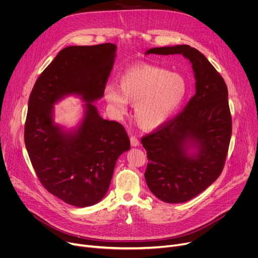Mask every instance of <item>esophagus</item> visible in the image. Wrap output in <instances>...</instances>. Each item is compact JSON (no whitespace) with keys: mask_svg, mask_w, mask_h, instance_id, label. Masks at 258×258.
Segmentation results:
<instances>
[{"mask_svg":"<svg viewBox=\"0 0 258 258\" xmlns=\"http://www.w3.org/2000/svg\"><path fill=\"white\" fill-rule=\"evenodd\" d=\"M131 144L133 147H137L140 145V141L135 136H131Z\"/></svg>","mask_w":258,"mask_h":258,"instance_id":"esophagus-1","label":"esophagus"}]
</instances>
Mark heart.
Returning a JSON list of instances; mask_svg holds the SVG:
<instances>
[{
  "instance_id": "heart-1",
  "label": "heart",
  "mask_w": 258,
  "mask_h": 258,
  "mask_svg": "<svg viewBox=\"0 0 258 258\" xmlns=\"http://www.w3.org/2000/svg\"><path fill=\"white\" fill-rule=\"evenodd\" d=\"M188 93L186 79L163 68L140 64L130 68L118 78V88L107 85L104 99L117 115L134 104V117L145 130H156L179 111Z\"/></svg>"
}]
</instances>
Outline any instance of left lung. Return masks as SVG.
I'll return each instance as SVG.
<instances>
[{"instance_id": "obj_1", "label": "left lung", "mask_w": 258, "mask_h": 258, "mask_svg": "<svg viewBox=\"0 0 258 258\" xmlns=\"http://www.w3.org/2000/svg\"><path fill=\"white\" fill-rule=\"evenodd\" d=\"M144 54H180L194 70L196 94L183 112L141 140L148 188L159 200L178 204L204 191L223 170L232 133L228 90L204 54L190 46L151 48Z\"/></svg>"}]
</instances>
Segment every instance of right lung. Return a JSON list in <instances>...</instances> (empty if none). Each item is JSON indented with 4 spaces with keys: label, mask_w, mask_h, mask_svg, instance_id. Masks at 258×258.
Returning a JSON list of instances; mask_svg holds the SVG:
<instances>
[{
    "label": "right lung",
    "mask_w": 258,
    "mask_h": 258,
    "mask_svg": "<svg viewBox=\"0 0 258 258\" xmlns=\"http://www.w3.org/2000/svg\"><path fill=\"white\" fill-rule=\"evenodd\" d=\"M117 46H69L58 52L32 89L25 123V145L39 181L53 196L79 208L101 201L118 158L127 152V134L103 119L95 102L102 98ZM79 98L83 116L73 128L55 122L54 105Z\"/></svg>",
    "instance_id": "add662e5"
}]
</instances>
